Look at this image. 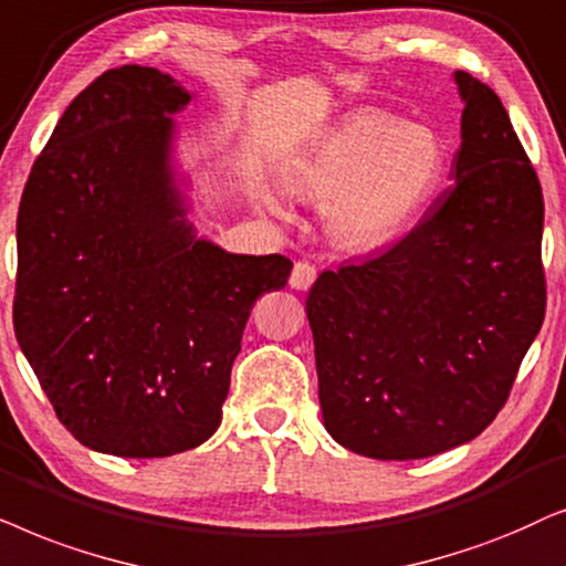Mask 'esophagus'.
I'll return each instance as SVG.
<instances>
[{
  "label": "esophagus",
  "instance_id": "esophagus-1",
  "mask_svg": "<svg viewBox=\"0 0 566 566\" xmlns=\"http://www.w3.org/2000/svg\"><path fill=\"white\" fill-rule=\"evenodd\" d=\"M315 276H318V274H315L313 263L297 261L295 269H292V274H290V287L292 290H307L315 282Z\"/></svg>",
  "mask_w": 566,
  "mask_h": 566
}]
</instances>
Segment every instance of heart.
<instances>
[{"mask_svg": "<svg viewBox=\"0 0 566 566\" xmlns=\"http://www.w3.org/2000/svg\"><path fill=\"white\" fill-rule=\"evenodd\" d=\"M442 176L446 145L434 129L386 111H354L290 165L284 188L326 207V230L338 248L375 251L424 214ZM266 205L287 214L276 196H266Z\"/></svg>", "mask_w": 566, "mask_h": 566, "instance_id": "obj_1", "label": "heart"}]
</instances>
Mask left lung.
I'll list each match as a JSON object with an SVG mask.
<instances>
[{
	"label": "left lung",
	"mask_w": 566,
	"mask_h": 566,
	"mask_svg": "<svg viewBox=\"0 0 566 566\" xmlns=\"http://www.w3.org/2000/svg\"><path fill=\"white\" fill-rule=\"evenodd\" d=\"M453 80L455 186L401 243L323 271L305 300L323 427L378 461L484 432L546 313L538 176L494 90L461 70Z\"/></svg>",
	"instance_id": "8db88e82"
}]
</instances>
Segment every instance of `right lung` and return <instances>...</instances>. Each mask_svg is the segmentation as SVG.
<instances>
[{"mask_svg":"<svg viewBox=\"0 0 566 566\" xmlns=\"http://www.w3.org/2000/svg\"><path fill=\"white\" fill-rule=\"evenodd\" d=\"M193 97L153 66L108 70L59 118L22 191L14 336L59 421L97 453L207 442L251 307L292 271L188 220L172 116Z\"/></svg>","mask_w":566,"mask_h":566,"instance_id":"1","label":"right lung"}]
</instances>
